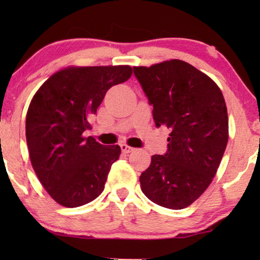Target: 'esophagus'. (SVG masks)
<instances>
[{
  "mask_svg": "<svg viewBox=\"0 0 260 260\" xmlns=\"http://www.w3.org/2000/svg\"><path fill=\"white\" fill-rule=\"evenodd\" d=\"M120 149H122V151L125 152V154H129V152L134 151V148L129 147V145H126V144H120Z\"/></svg>",
  "mask_w": 260,
  "mask_h": 260,
  "instance_id": "obj_1",
  "label": "esophagus"
}]
</instances>
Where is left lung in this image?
<instances>
[{"label":"left lung","mask_w":260,"mask_h":260,"mask_svg":"<svg viewBox=\"0 0 260 260\" xmlns=\"http://www.w3.org/2000/svg\"><path fill=\"white\" fill-rule=\"evenodd\" d=\"M156 126L170 129L168 150L154 155L141 189L162 207L193 204L215 176L229 141L225 99L214 81L182 60L134 67Z\"/></svg>","instance_id":"left-lung-1"}]
</instances>
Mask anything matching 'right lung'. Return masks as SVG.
<instances>
[{"label": "right lung", "instance_id": "obj_1", "mask_svg": "<svg viewBox=\"0 0 260 260\" xmlns=\"http://www.w3.org/2000/svg\"><path fill=\"white\" fill-rule=\"evenodd\" d=\"M133 69L120 66L67 67L48 78L31 99L26 138L38 179L59 205L73 208L98 198L119 145L84 137L105 93L124 83Z\"/></svg>", "mask_w": 260, "mask_h": 260}]
</instances>
